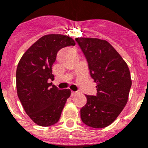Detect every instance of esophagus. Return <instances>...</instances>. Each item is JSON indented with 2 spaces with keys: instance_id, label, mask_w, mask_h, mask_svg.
Masks as SVG:
<instances>
[{
  "instance_id": "34e87169",
  "label": "esophagus",
  "mask_w": 148,
  "mask_h": 148,
  "mask_svg": "<svg viewBox=\"0 0 148 148\" xmlns=\"http://www.w3.org/2000/svg\"><path fill=\"white\" fill-rule=\"evenodd\" d=\"M77 94H78V92H76V91H72V92H71V97L75 96Z\"/></svg>"
}]
</instances>
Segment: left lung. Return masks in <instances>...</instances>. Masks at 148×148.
<instances>
[{"instance_id":"1","label":"left lung","mask_w":148,"mask_h":148,"mask_svg":"<svg viewBox=\"0 0 148 148\" xmlns=\"http://www.w3.org/2000/svg\"><path fill=\"white\" fill-rule=\"evenodd\" d=\"M88 63L91 78L97 83V94L86 95L81 109L83 123L100 129L109 126L126 105L132 80L129 69L108 41L98 38H75Z\"/></svg>"}]
</instances>
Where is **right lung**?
<instances>
[{"instance_id":"obj_1","label":"right lung","mask_w":148,"mask_h":148,"mask_svg":"<svg viewBox=\"0 0 148 148\" xmlns=\"http://www.w3.org/2000/svg\"><path fill=\"white\" fill-rule=\"evenodd\" d=\"M75 45L68 36L46 35L27 50L18 64V97L26 113L39 126H50L57 123L70 96V90L59 89L48 81L54 80L52 66L59 51Z\"/></svg>"}]
</instances>
